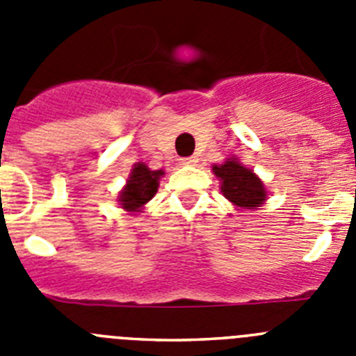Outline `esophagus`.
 I'll use <instances>...</instances> for the list:
<instances>
[{"instance_id": "34e87169", "label": "esophagus", "mask_w": 356, "mask_h": 356, "mask_svg": "<svg viewBox=\"0 0 356 356\" xmlns=\"http://www.w3.org/2000/svg\"><path fill=\"white\" fill-rule=\"evenodd\" d=\"M181 165H197L196 156H184L181 159Z\"/></svg>"}]
</instances>
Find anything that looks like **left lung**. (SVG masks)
<instances>
[{"instance_id": "obj_1", "label": "left lung", "mask_w": 356, "mask_h": 356, "mask_svg": "<svg viewBox=\"0 0 356 356\" xmlns=\"http://www.w3.org/2000/svg\"><path fill=\"white\" fill-rule=\"evenodd\" d=\"M212 171L221 180V193L226 200L238 209H257L266 201V185L237 159H228L225 163L213 165Z\"/></svg>"}]
</instances>
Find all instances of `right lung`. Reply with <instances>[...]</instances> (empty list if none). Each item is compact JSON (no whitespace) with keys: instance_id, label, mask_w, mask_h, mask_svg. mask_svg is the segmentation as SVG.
<instances>
[{"instance_id":"add662e5","label":"right lung","mask_w":356,"mask_h":356,"mask_svg":"<svg viewBox=\"0 0 356 356\" xmlns=\"http://www.w3.org/2000/svg\"><path fill=\"white\" fill-rule=\"evenodd\" d=\"M162 175V169L160 171H151L146 163H135L130 172V178L127 180V185L118 196L119 205L127 212H140L143 207L146 205L147 201L153 200V196L159 191L160 176Z\"/></svg>"}]
</instances>
